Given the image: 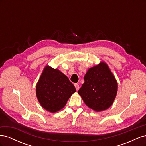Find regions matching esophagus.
<instances>
[{
    "mask_svg": "<svg viewBox=\"0 0 146 146\" xmlns=\"http://www.w3.org/2000/svg\"><path fill=\"white\" fill-rule=\"evenodd\" d=\"M74 86H75V87H76V90L78 91V90H79V88H80V87H79V85H78L77 83H76V84H75V85H74Z\"/></svg>",
    "mask_w": 146,
    "mask_h": 146,
    "instance_id": "esophagus-1",
    "label": "esophagus"
}]
</instances>
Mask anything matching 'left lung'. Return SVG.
Instances as JSON below:
<instances>
[{
	"label": "left lung",
	"mask_w": 146,
	"mask_h": 146,
	"mask_svg": "<svg viewBox=\"0 0 146 146\" xmlns=\"http://www.w3.org/2000/svg\"><path fill=\"white\" fill-rule=\"evenodd\" d=\"M85 83L78 93L88 107L96 111L108 109L115 99L117 83L108 65L101 62L85 74Z\"/></svg>",
	"instance_id": "left-lung-1"
}]
</instances>
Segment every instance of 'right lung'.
<instances>
[{
    "label": "right lung",
    "instance_id": "right-lung-1",
    "mask_svg": "<svg viewBox=\"0 0 146 146\" xmlns=\"http://www.w3.org/2000/svg\"><path fill=\"white\" fill-rule=\"evenodd\" d=\"M76 88L58 69L46 66L36 84V94L42 107L50 113L62 109Z\"/></svg>",
    "mask_w": 146,
    "mask_h": 146
}]
</instances>
